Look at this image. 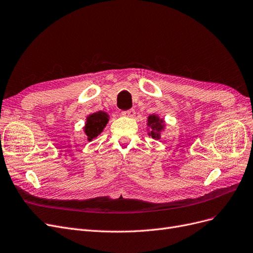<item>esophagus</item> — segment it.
<instances>
[{
  "label": "esophagus",
  "instance_id": "34e87169",
  "mask_svg": "<svg viewBox=\"0 0 253 253\" xmlns=\"http://www.w3.org/2000/svg\"><path fill=\"white\" fill-rule=\"evenodd\" d=\"M122 116L126 117V118H133L135 116V111H134V109H129V110L122 111Z\"/></svg>",
  "mask_w": 253,
  "mask_h": 253
}]
</instances>
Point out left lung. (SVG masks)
Instances as JSON below:
<instances>
[{"mask_svg":"<svg viewBox=\"0 0 253 253\" xmlns=\"http://www.w3.org/2000/svg\"><path fill=\"white\" fill-rule=\"evenodd\" d=\"M148 134L149 136H151L152 138L155 139H160L161 134L165 130V121L164 119H161L157 115H150L148 117Z\"/></svg>","mask_w":253,"mask_h":253,"instance_id":"8db88e82","label":"left lung"}]
</instances>
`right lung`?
Returning a JSON list of instances; mask_svg holds the SVG:
<instances>
[{
	"instance_id": "right-lung-1",
	"label": "right lung",
	"mask_w": 253,
	"mask_h": 253,
	"mask_svg": "<svg viewBox=\"0 0 253 253\" xmlns=\"http://www.w3.org/2000/svg\"><path fill=\"white\" fill-rule=\"evenodd\" d=\"M109 121V116L104 111H97L86 117L85 126L83 127L87 141H92L97 137L105 128Z\"/></svg>"
}]
</instances>
